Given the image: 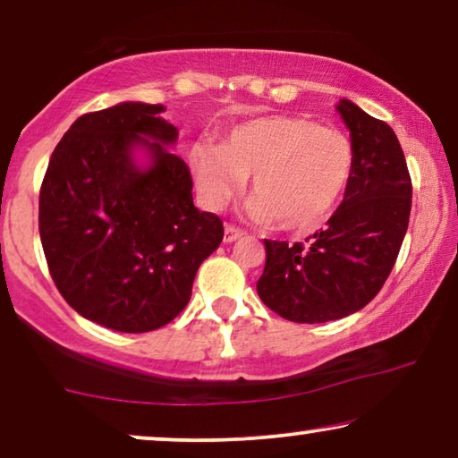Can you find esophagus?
Returning <instances> with one entry per match:
<instances>
[{"instance_id":"1","label":"esophagus","mask_w":458,"mask_h":458,"mask_svg":"<svg viewBox=\"0 0 458 458\" xmlns=\"http://www.w3.org/2000/svg\"><path fill=\"white\" fill-rule=\"evenodd\" d=\"M242 235H243V231L237 229L235 225H225V242H227V243L240 240Z\"/></svg>"}]
</instances>
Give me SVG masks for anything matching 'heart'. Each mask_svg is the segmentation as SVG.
<instances>
[{"label":"heart","mask_w":458,"mask_h":458,"mask_svg":"<svg viewBox=\"0 0 458 458\" xmlns=\"http://www.w3.org/2000/svg\"><path fill=\"white\" fill-rule=\"evenodd\" d=\"M190 165L210 208H221L252 174L248 210L259 221L312 231L334 215L354 173L352 141L300 116H262L235 127L223 146L196 143Z\"/></svg>","instance_id":"1"}]
</instances>
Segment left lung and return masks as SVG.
Here are the masks:
<instances>
[{"instance_id": "obj_1", "label": "left lung", "mask_w": 458, "mask_h": 458, "mask_svg": "<svg viewBox=\"0 0 458 458\" xmlns=\"http://www.w3.org/2000/svg\"><path fill=\"white\" fill-rule=\"evenodd\" d=\"M337 112L354 148V173L340 208L309 246L265 240L256 290L268 309L293 323L335 321L371 302L409 227L412 183L396 133L348 99H340Z\"/></svg>"}]
</instances>
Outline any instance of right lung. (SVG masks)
Masks as SVG:
<instances>
[{"mask_svg": "<svg viewBox=\"0 0 458 458\" xmlns=\"http://www.w3.org/2000/svg\"><path fill=\"white\" fill-rule=\"evenodd\" d=\"M160 104L123 102L79 116L39 191V235L62 298L89 321L143 334L185 309L223 221L193 206L190 168L166 146L177 127ZM146 147L150 165H134Z\"/></svg>", "mask_w": 458, "mask_h": 458, "instance_id": "obj_1", "label": "right lung"}]
</instances>
